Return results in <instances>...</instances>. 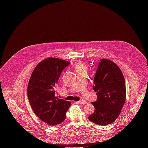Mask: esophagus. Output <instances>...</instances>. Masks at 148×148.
<instances>
[{"instance_id": "1", "label": "esophagus", "mask_w": 148, "mask_h": 148, "mask_svg": "<svg viewBox=\"0 0 148 148\" xmlns=\"http://www.w3.org/2000/svg\"><path fill=\"white\" fill-rule=\"evenodd\" d=\"M78 102L80 103V104H82V105H85L86 103H87V101L84 100V99H81L80 101H78Z\"/></svg>"}]
</instances>
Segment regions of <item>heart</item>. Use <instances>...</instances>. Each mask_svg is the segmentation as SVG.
Segmentation results:
<instances>
[{
	"label": "heart",
	"instance_id": "obj_1",
	"mask_svg": "<svg viewBox=\"0 0 148 148\" xmlns=\"http://www.w3.org/2000/svg\"><path fill=\"white\" fill-rule=\"evenodd\" d=\"M82 69H86L85 66H84V65L82 64V63H81V62L77 63L76 66H75V70H76V71H78V70H82Z\"/></svg>",
	"mask_w": 148,
	"mask_h": 148
}]
</instances>
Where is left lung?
I'll return each instance as SVG.
<instances>
[{
    "instance_id": "1",
    "label": "left lung",
    "mask_w": 148,
    "mask_h": 148,
    "mask_svg": "<svg viewBox=\"0 0 148 148\" xmlns=\"http://www.w3.org/2000/svg\"><path fill=\"white\" fill-rule=\"evenodd\" d=\"M92 88L97 92V99L92 102L95 111L89 120L99 125L112 123L121 112L126 94L123 74L115 63L105 58L100 60Z\"/></svg>"
}]
</instances>
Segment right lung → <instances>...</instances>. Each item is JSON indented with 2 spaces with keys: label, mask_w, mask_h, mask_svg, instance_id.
I'll return each mask as SVG.
<instances>
[{
  "label": "right lung",
  "mask_w": 148,
  "mask_h": 148,
  "mask_svg": "<svg viewBox=\"0 0 148 148\" xmlns=\"http://www.w3.org/2000/svg\"><path fill=\"white\" fill-rule=\"evenodd\" d=\"M70 63L56 58H46L36 67L29 82L27 96L31 107L41 121L50 125L64 121L71 104L55 95L60 74Z\"/></svg>",
  "instance_id": "1"
}]
</instances>
